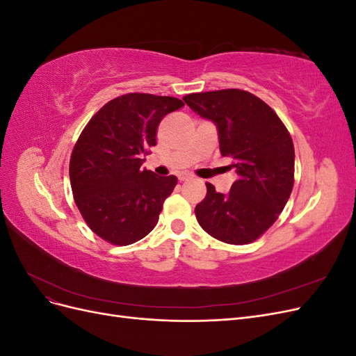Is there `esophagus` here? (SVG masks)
<instances>
[{
	"instance_id": "34e87169",
	"label": "esophagus",
	"mask_w": 356,
	"mask_h": 356,
	"mask_svg": "<svg viewBox=\"0 0 356 356\" xmlns=\"http://www.w3.org/2000/svg\"><path fill=\"white\" fill-rule=\"evenodd\" d=\"M191 178V175L190 174H179L178 175V179L182 182V181H188Z\"/></svg>"
}]
</instances>
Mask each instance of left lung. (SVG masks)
Segmentation results:
<instances>
[{
	"label": "left lung",
	"instance_id": "1",
	"mask_svg": "<svg viewBox=\"0 0 356 356\" xmlns=\"http://www.w3.org/2000/svg\"><path fill=\"white\" fill-rule=\"evenodd\" d=\"M190 108L218 127L221 156L230 157L238 179L227 195L207 182L195 209L200 227L230 245L257 241L272 227L294 186V144L277 114L241 89L191 93Z\"/></svg>",
	"mask_w": 356,
	"mask_h": 356
}]
</instances>
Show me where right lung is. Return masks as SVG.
I'll use <instances>...</instances> for the list:
<instances>
[{
  "label": "right lung",
  "mask_w": 356,
  "mask_h": 356,
  "mask_svg": "<svg viewBox=\"0 0 356 356\" xmlns=\"http://www.w3.org/2000/svg\"><path fill=\"white\" fill-rule=\"evenodd\" d=\"M184 102L172 96L126 93L106 102L80 134L70 160L75 204L90 230L111 245L141 241L159 221L177 177L143 169L159 123Z\"/></svg>",
  "instance_id": "right-lung-1"
}]
</instances>
